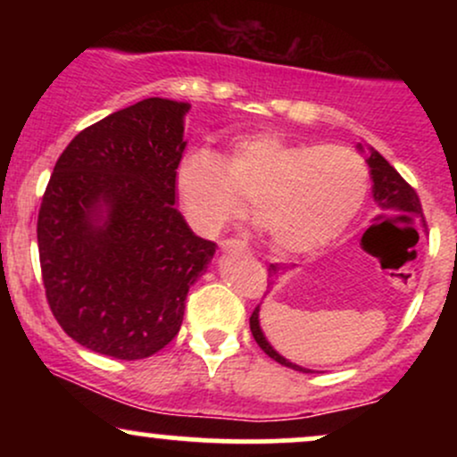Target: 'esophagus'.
Here are the masks:
<instances>
[{
  "mask_svg": "<svg viewBox=\"0 0 457 457\" xmlns=\"http://www.w3.org/2000/svg\"><path fill=\"white\" fill-rule=\"evenodd\" d=\"M219 246H221L223 253H245L246 251V245L240 240H221Z\"/></svg>",
  "mask_w": 457,
  "mask_h": 457,
  "instance_id": "obj_1",
  "label": "esophagus"
}]
</instances>
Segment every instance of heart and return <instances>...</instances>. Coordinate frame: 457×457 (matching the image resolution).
<instances>
[{"label":"heart","instance_id":"heart-1","mask_svg":"<svg viewBox=\"0 0 457 457\" xmlns=\"http://www.w3.org/2000/svg\"><path fill=\"white\" fill-rule=\"evenodd\" d=\"M176 191L197 232L217 234L249 197L277 251L309 253L333 243L361 211L367 167L344 145L260 130L236 137L223 161L211 148L187 150Z\"/></svg>","mask_w":457,"mask_h":457}]
</instances>
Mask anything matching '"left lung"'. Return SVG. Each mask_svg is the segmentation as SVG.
I'll return each instance as SVG.
<instances>
[{"instance_id": "obj_1", "label": "left lung", "mask_w": 457, "mask_h": 457, "mask_svg": "<svg viewBox=\"0 0 457 457\" xmlns=\"http://www.w3.org/2000/svg\"><path fill=\"white\" fill-rule=\"evenodd\" d=\"M356 150L361 152V154H365V162L370 165V174H371V180H374V187H371V193H374V202L376 206L380 208L382 212H395V214H403V219L406 217H417L423 221V212H421V202H419V195L414 193V188L408 185L403 178L397 174L395 170L391 167V162L385 159V156L380 154L378 150H374L371 145L367 144H356ZM292 270V269H290ZM287 272L286 266H279V264H270L269 266V277H270V283H275L279 277H283ZM260 307H255V312L251 313L249 318V327H251V333H253L255 342L262 350H264L266 354L270 356V359H275L277 363L290 367V370H296V371H309L313 370H307V367L303 365H296L292 363L290 359H286V356L277 353L275 348H272V344L266 339L264 330H262V324H260Z\"/></svg>"}]
</instances>
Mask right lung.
I'll use <instances>...</instances> for the list:
<instances>
[{"label": "right lung", "mask_w": 457, "mask_h": 457, "mask_svg": "<svg viewBox=\"0 0 457 457\" xmlns=\"http://www.w3.org/2000/svg\"><path fill=\"white\" fill-rule=\"evenodd\" d=\"M191 104L144 98L77 135L38 212L51 312L68 337L113 359H145L180 330L188 287L217 245L176 204Z\"/></svg>", "instance_id": "obj_1"}]
</instances>
